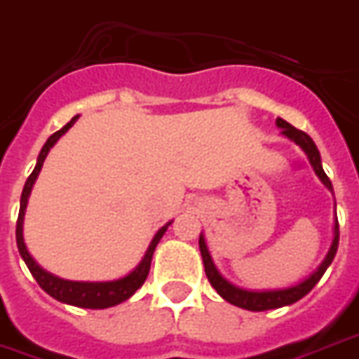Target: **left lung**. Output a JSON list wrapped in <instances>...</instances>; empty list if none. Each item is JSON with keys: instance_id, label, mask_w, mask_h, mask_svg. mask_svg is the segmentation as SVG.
Instances as JSON below:
<instances>
[{"instance_id": "1", "label": "left lung", "mask_w": 359, "mask_h": 359, "mask_svg": "<svg viewBox=\"0 0 359 359\" xmlns=\"http://www.w3.org/2000/svg\"><path fill=\"white\" fill-rule=\"evenodd\" d=\"M281 130H283V135H287L290 141H294L298 147L302 149L306 154H308V158H310V164L316 170V174L318 177L323 182L327 189L333 191V183L331 180L327 177V174L323 172V166H321V156H319V151L316 147V143L312 141V137L308 135V133L300 132L297 130L294 126H290L289 122H285L283 118H277L276 122ZM198 248H201V255H203V264H205V271L206 277H208V281L210 285L216 289L219 297L227 300L229 304L239 306L243 310H250V312H266V310H273V308H281V306H289L294 304L297 300H300L302 297H306L310 290L316 287L319 279L323 277L325 273V269L331 266L333 262L334 255H337V248H339V222H334V239L333 245L329 248V252H327L325 260L321 262L316 271H313L312 276L304 279L302 283L292 285L289 289H277V290H245L239 289V287H235L231 285L227 279L219 276V271L216 269L214 262H212L210 252H208V248H206L205 237L201 235V239H198Z\"/></svg>"}]
</instances>
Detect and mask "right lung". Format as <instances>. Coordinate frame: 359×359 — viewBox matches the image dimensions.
<instances>
[{"mask_svg":"<svg viewBox=\"0 0 359 359\" xmlns=\"http://www.w3.org/2000/svg\"><path fill=\"white\" fill-rule=\"evenodd\" d=\"M78 116L70 120L69 124L62 126L59 132H55L49 140L46 141V145L41 149L40 156H38V162H36V168L28 176L25 183V189H22V195H20V210H18V219H17V247L18 252L22 256V260L26 262L30 273L34 276V279L38 281L41 289L46 290L49 297H53L55 300L59 302H65V304L78 306V308H90V310H103V308H111V306H116L120 302H124L128 298L132 297L135 290L140 289L141 285L145 283V279L149 276V269H151V260H153V252L158 241L162 239L164 231L168 229L170 224H166L164 227H161L154 239L151 241L147 252L143 256V260L140 262V266L133 269L132 273H128L122 279H116V281H101V283H90V281H67V279H61V277H55L53 273H49L43 268H40L36 260H34L28 248L25 245V239H22V222H25V210L26 203H28V197H30V191H32V185L36 182V177L40 174L41 166H43V161H46L49 149L53 147L57 140L61 137L62 133L69 132V128H72Z\"/></svg>","mask_w":359,"mask_h":359,"instance_id":"obj_1","label":"right lung"}]
</instances>
